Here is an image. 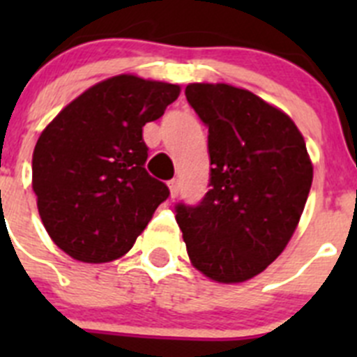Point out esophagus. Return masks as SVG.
<instances>
[{"label":"esophagus","mask_w":357,"mask_h":357,"mask_svg":"<svg viewBox=\"0 0 357 357\" xmlns=\"http://www.w3.org/2000/svg\"><path fill=\"white\" fill-rule=\"evenodd\" d=\"M168 185H169V193H172V198L178 197V191H181V185H178V181H176V178H173V181L168 182Z\"/></svg>","instance_id":"obj_1"}]
</instances>
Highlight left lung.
<instances>
[{
  "label": "left lung",
  "instance_id": "obj_1",
  "mask_svg": "<svg viewBox=\"0 0 357 357\" xmlns=\"http://www.w3.org/2000/svg\"><path fill=\"white\" fill-rule=\"evenodd\" d=\"M185 98L209 128V191L175 218L193 266L218 282H243L280 255L313 182L295 123L247 89L189 84Z\"/></svg>",
  "mask_w": 357,
  "mask_h": 357
}]
</instances>
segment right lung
I'll return each instance as SVG.
<instances>
[{"label":"right lung","instance_id":"right-lung-1","mask_svg":"<svg viewBox=\"0 0 357 357\" xmlns=\"http://www.w3.org/2000/svg\"><path fill=\"white\" fill-rule=\"evenodd\" d=\"M178 94L175 84L118 75L82 93L43 130L31 188L44 229L73 259L125 255L169 197L144 168L143 127Z\"/></svg>","mask_w":357,"mask_h":357}]
</instances>
